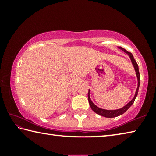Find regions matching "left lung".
Here are the masks:
<instances>
[{
    "mask_svg": "<svg viewBox=\"0 0 156 156\" xmlns=\"http://www.w3.org/2000/svg\"><path fill=\"white\" fill-rule=\"evenodd\" d=\"M118 48L122 49L124 52H125L126 54H127L129 56V57H130L131 60L132 62V64H133L134 69H135V71L136 72L137 78H138V87H137L135 96H134L133 98L132 99L131 101L129 102V103L126 104L125 106H124L122 108H121V109H116V110H106V109H100V108H99L98 107H97L96 105H94L93 103V102L91 101V100L90 98V96H89V92H90V90L89 89L88 100H89V105H90V107L91 108V109L93 110L95 113H96L97 114H98L100 115H102V116H104V117H106V118H115V117H117V116H119L120 115H122L126 112V110L129 109V107L131 106L132 105H133L134 101H135L137 95H138V89H139V87H140V73H139V69H138V64H137V62L135 60V59H134L133 55H132L131 53L127 51L126 49L122 48V47H118Z\"/></svg>",
    "mask_w": 156,
    "mask_h": 156,
    "instance_id": "8db88e82",
    "label": "left lung"
}]
</instances>
